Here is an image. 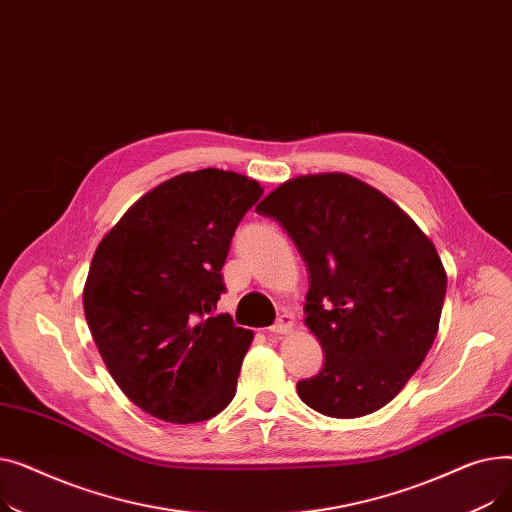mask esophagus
<instances>
[{
  "instance_id": "1",
  "label": "esophagus",
  "mask_w": 512,
  "mask_h": 512,
  "mask_svg": "<svg viewBox=\"0 0 512 512\" xmlns=\"http://www.w3.org/2000/svg\"><path fill=\"white\" fill-rule=\"evenodd\" d=\"M292 328H294V315L292 313H282L276 324L270 328V332L272 334H288V332H292Z\"/></svg>"
}]
</instances>
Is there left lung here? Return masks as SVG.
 Returning a JSON list of instances; mask_svg holds the SVG:
<instances>
[{"label": "left lung", "instance_id": "left-lung-1", "mask_svg": "<svg viewBox=\"0 0 512 512\" xmlns=\"http://www.w3.org/2000/svg\"><path fill=\"white\" fill-rule=\"evenodd\" d=\"M255 209L309 267L305 324L326 363L297 384L301 400L336 419L382 409L438 334L446 272L434 242L378 188L340 172L290 178Z\"/></svg>", "mask_w": 512, "mask_h": 512}]
</instances>
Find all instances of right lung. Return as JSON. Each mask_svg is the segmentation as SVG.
Here are the masks:
<instances>
[{"instance_id": "obj_1", "label": "right lung", "mask_w": 512, "mask_h": 512, "mask_svg": "<svg viewBox=\"0 0 512 512\" xmlns=\"http://www.w3.org/2000/svg\"><path fill=\"white\" fill-rule=\"evenodd\" d=\"M261 193L236 172L178 174L132 203L93 255L83 307L97 351L157 419L199 423L236 394L253 332L213 311L234 230Z\"/></svg>"}]
</instances>
